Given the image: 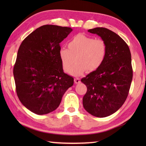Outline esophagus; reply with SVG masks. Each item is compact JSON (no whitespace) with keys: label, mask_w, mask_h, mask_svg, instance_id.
<instances>
[{"label":"esophagus","mask_w":146,"mask_h":146,"mask_svg":"<svg viewBox=\"0 0 146 146\" xmlns=\"http://www.w3.org/2000/svg\"><path fill=\"white\" fill-rule=\"evenodd\" d=\"M74 82H75V83H76V84H78V83H80V80L79 78H75V80H74Z\"/></svg>","instance_id":"obj_1"}]
</instances>
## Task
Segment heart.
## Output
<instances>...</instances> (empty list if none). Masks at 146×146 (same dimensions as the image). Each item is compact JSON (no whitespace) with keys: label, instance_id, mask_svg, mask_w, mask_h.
Here are the masks:
<instances>
[{"label":"heart","instance_id":"b5f03b06","mask_svg":"<svg viewBox=\"0 0 146 146\" xmlns=\"http://www.w3.org/2000/svg\"><path fill=\"white\" fill-rule=\"evenodd\" d=\"M68 46V48L60 49L59 56L63 70L75 76L82 75L87 70L92 72L98 70L107 56V45L104 40L83 34L74 36ZM75 59L77 63L72 68Z\"/></svg>","mask_w":146,"mask_h":146}]
</instances>
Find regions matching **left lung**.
<instances>
[{
  "mask_svg": "<svg viewBox=\"0 0 146 146\" xmlns=\"http://www.w3.org/2000/svg\"><path fill=\"white\" fill-rule=\"evenodd\" d=\"M88 32L104 40L107 53L102 66L81 80L87 87L83 105L92 115L105 117L119 110L127 97L133 75L131 54L126 42L111 31L96 27Z\"/></svg>",
  "mask_w": 146,
  "mask_h": 146,
  "instance_id": "left-lung-1",
  "label": "left lung"
}]
</instances>
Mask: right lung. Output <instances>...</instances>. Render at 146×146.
<instances>
[{
	"instance_id": "obj_1",
	"label": "right lung",
	"mask_w": 146,
	"mask_h": 146,
	"mask_svg": "<svg viewBox=\"0 0 146 146\" xmlns=\"http://www.w3.org/2000/svg\"><path fill=\"white\" fill-rule=\"evenodd\" d=\"M71 27L44 25L22 42L13 74L16 92L24 107L38 115L55 110L74 79L64 73L59 56L60 43Z\"/></svg>"
}]
</instances>
